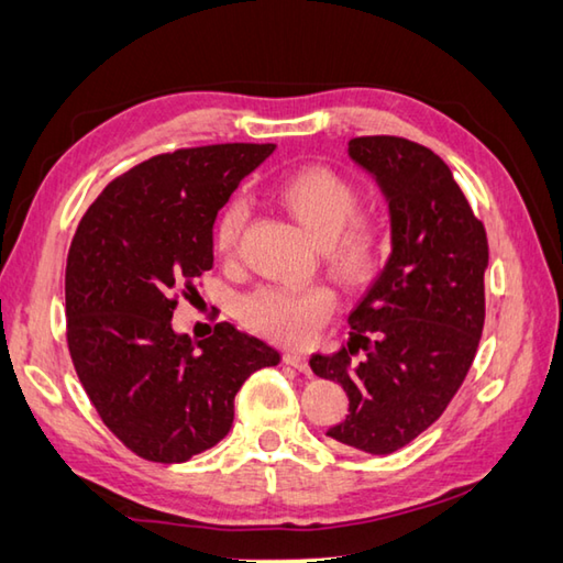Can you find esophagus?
Instances as JSON below:
<instances>
[{
  "mask_svg": "<svg viewBox=\"0 0 563 563\" xmlns=\"http://www.w3.org/2000/svg\"><path fill=\"white\" fill-rule=\"evenodd\" d=\"M283 362L288 364V366H292V369H298L300 374H310L308 360H305V356L298 354V352H285V354H283Z\"/></svg>",
  "mask_w": 563,
  "mask_h": 563,
  "instance_id": "1",
  "label": "esophagus"
}]
</instances>
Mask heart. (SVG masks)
Listing matches in <instances>:
<instances>
[{
    "mask_svg": "<svg viewBox=\"0 0 563 563\" xmlns=\"http://www.w3.org/2000/svg\"><path fill=\"white\" fill-rule=\"evenodd\" d=\"M278 199L285 209L320 241L322 263L336 280L362 288L382 271L391 251V229L384 213L360 209L356 184L327 165H308L283 177ZM249 221V207L241 197L223 203L213 221V249L223 258L239 251ZM336 308V295L322 283L305 288L263 285L241 300L239 317L268 340L283 344H305L330 320Z\"/></svg>",
    "mask_w": 563,
    "mask_h": 563,
    "instance_id": "1",
    "label": "heart"
}]
</instances>
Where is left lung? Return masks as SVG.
I'll use <instances>...</instances> for the list:
<instances>
[{
    "mask_svg": "<svg viewBox=\"0 0 563 563\" xmlns=\"http://www.w3.org/2000/svg\"><path fill=\"white\" fill-rule=\"evenodd\" d=\"M350 157L379 181L394 251L350 314V342L314 354L310 366L350 396V416L327 435L388 455L441 418L473 366L485 324L487 233L451 167L418 142L354 137ZM360 351L363 362L352 363Z\"/></svg>",
    "mask_w": 563,
    "mask_h": 563,
    "instance_id": "left-lung-1",
    "label": "left lung"
}]
</instances>
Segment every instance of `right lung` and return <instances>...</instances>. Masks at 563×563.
I'll list each match as a JSON object with an SVG mask.
<instances>
[{
  "mask_svg": "<svg viewBox=\"0 0 563 563\" xmlns=\"http://www.w3.org/2000/svg\"><path fill=\"white\" fill-rule=\"evenodd\" d=\"M275 145L227 142L140 162L90 203L66 263V342L90 404L122 445L184 463L231 431L233 398L280 354L219 322L172 330L179 298L213 265V221Z\"/></svg>",
  "mask_w": 563,
  "mask_h": 563,
  "instance_id": "right-lung-1",
  "label": "right lung"
}]
</instances>
